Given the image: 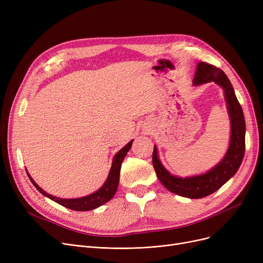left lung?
Segmentation results:
<instances>
[{"label": "left lung", "instance_id": "1", "mask_svg": "<svg viewBox=\"0 0 263 263\" xmlns=\"http://www.w3.org/2000/svg\"><path fill=\"white\" fill-rule=\"evenodd\" d=\"M212 81L222 86L225 91V99L231 120L230 145L224 159L204 175L182 179L171 175L163 167L158 158L157 147L155 146L154 148L153 164L161 183L170 192L187 198H202L217 191L237 173L245 154V119L231 83L219 68L200 62L195 73L194 85Z\"/></svg>", "mask_w": 263, "mask_h": 263}]
</instances>
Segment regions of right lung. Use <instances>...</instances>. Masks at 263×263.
I'll return each mask as SVG.
<instances>
[{
  "label": "right lung",
  "mask_w": 263,
  "mask_h": 263,
  "mask_svg": "<svg viewBox=\"0 0 263 263\" xmlns=\"http://www.w3.org/2000/svg\"><path fill=\"white\" fill-rule=\"evenodd\" d=\"M132 142L133 141L129 142L122 149H120L118 153L116 154V156L114 157L112 167H110L108 177L106 179L105 183L103 184V186L100 190L92 193L91 195H88V196H85V197L74 198V199L57 198V197H54L52 195H49L48 193H46L43 189H40L34 182V180L31 178V176L29 174H27V176H29L32 183L35 185V187L41 193V194H44L45 196L49 197L52 200H55L61 205H64L68 209L76 210V211L93 210L96 208H98V206H100L101 204H103V203L107 202L108 200L112 199L113 196L115 195V193H116L117 187H118V183H119V174H120L121 163H122L124 157H126L128 151L130 150L131 146H132Z\"/></svg>",
  "instance_id": "1"
}]
</instances>
